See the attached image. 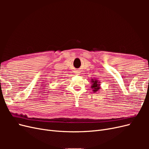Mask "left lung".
Listing matches in <instances>:
<instances>
[{
  "label": "left lung",
  "mask_w": 149,
  "mask_h": 149,
  "mask_svg": "<svg viewBox=\"0 0 149 149\" xmlns=\"http://www.w3.org/2000/svg\"><path fill=\"white\" fill-rule=\"evenodd\" d=\"M91 83H92V85H91V89H93V91H94V93H96L97 91H98L100 89V81H99L95 79H91Z\"/></svg>",
  "instance_id": "8db88e82"
}]
</instances>
